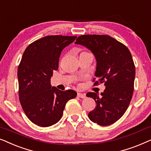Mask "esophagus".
<instances>
[{
    "mask_svg": "<svg viewBox=\"0 0 151 151\" xmlns=\"http://www.w3.org/2000/svg\"><path fill=\"white\" fill-rule=\"evenodd\" d=\"M78 97H79V98H85L86 96H85V94H84V93H78Z\"/></svg>",
    "mask_w": 151,
    "mask_h": 151,
    "instance_id": "esophagus-1",
    "label": "esophagus"
}]
</instances>
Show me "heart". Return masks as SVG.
<instances>
[{
  "mask_svg": "<svg viewBox=\"0 0 151 151\" xmlns=\"http://www.w3.org/2000/svg\"><path fill=\"white\" fill-rule=\"evenodd\" d=\"M84 53H88L87 52H86V51H83V52H82L81 53H80V55H82V54H84Z\"/></svg>",
  "mask_w": 151,
  "mask_h": 151,
  "instance_id": "b5f03b06",
  "label": "heart"
}]
</instances>
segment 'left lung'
I'll return each instance as SVG.
<instances>
[{
	"mask_svg": "<svg viewBox=\"0 0 151 151\" xmlns=\"http://www.w3.org/2000/svg\"><path fill=\"white\" fill-rule=\"evenodd\" d=\"M75 43L93 53L95 76L98 78L94 85L104 82L106 86L100 96L94 92L86 93L96 103L88 118L100 126L112 124L124 114L133 96L135 68L131 53L124 45L107 35H82Z\"/></svg>",
	"mask_w": 151,
	"mask_h": 151,
	"instance_id": "obj_1",
	"label": "left lung"
}]
</instances>
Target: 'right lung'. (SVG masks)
I'll return each instance as SVG.
<instances>
[{"instance_id":"1","label":"right lung","mask_w":151,"mask_h":151,"mask_svg":"<svg viewBox=\"0 0 151 151\" xmlns=\"http://www.w3.org/2000/svg\"><path fill=\"white\" fill-rule=\"evenodd\" d=\"M77 36H47L31 43L18 68V93L22 108L35 124L50 127L61 119L67 102L75 98L73 90L63 91L51 85L64 48Z\"/></svg>"}]
</instances>
